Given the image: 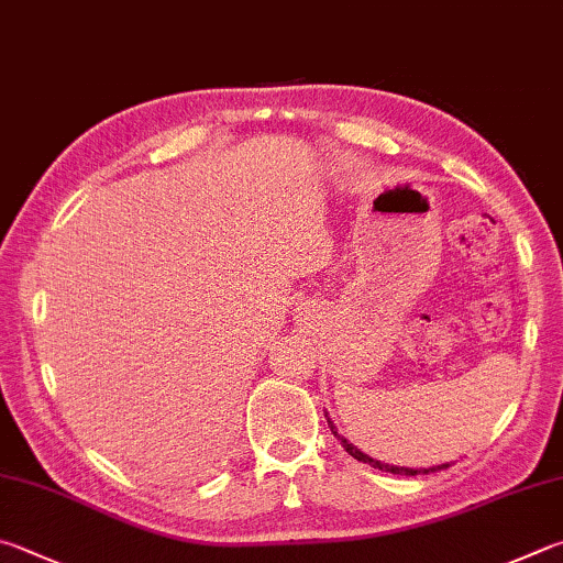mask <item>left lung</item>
Segmentation results:
<instances>
[{
  "mask_svg": "<svg viewBox=\"0 0 563 563\" xmlns=\"http://www.w3.org/2000/svg\"><path fill=\"white\" fill-rule=\"evenodd\" d=\"M327 416V413H324ZM327 423H330V431L336 435V441H342V445H344V451L350 453L352 457H356L360 460V463H369L372 467H379V470H384V473H394V475H428V473H435V470H443V467H448V465H438V467H428V470H413V467H394V465H386V463H379V460H374V457H369V455H364L362 451H356V448L352 445V443H346L344 438L336 433V428L332 426V421L330 418H327Z\"/></svg>",
  "mask_w": 563,
  "mask_h": 563,
  "instance_id": "obj_1",
  "label": "left lung"
}]
</instances>
